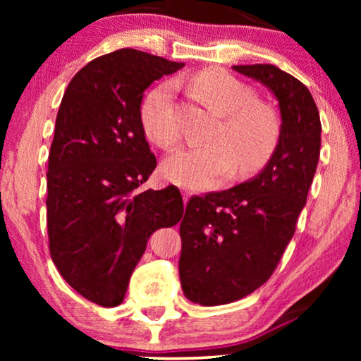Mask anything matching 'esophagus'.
I'll list each match as a JSON object with an SVG mask.
<instances>
[{
	"instance_id": "esophagus-1",
	"label": "esophagus",
	"mask_w": 361,
	"mask_h": 361,
	"mask_svg": "<svg viewBox=\"0 0 361 361\" xmlns=\"http://www.w3.org/2000/svg\"><path fill=\"white\" fill-rule=\"evenodd\" d=\"M190 197H192V192L190 190L182 189V199H184V204H187V202H189Z\"/></svg>"
}]
</instances>
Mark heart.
I'll return each instance as SVG.
<instances>
[{"label": "heart", "instance_id": "1", "mask_svg": "<svg viewBox=\"0 0 361 361\" xmlns=\"http://www.w3.org/2000/svg\"><path fill=\"white\" fill-rule=\"evenodd\" d=\"M195 85L212 110L225 116L210 145L176 151L162 164L167 179L190 189H212L233 172H253L263 167L278 146L279 125L273 111L256 105L251 88L224 72L207 71ZM174 83L164 82L147 93L141 105L146 135L166 149L180 140L174 106Z\"/></svg>", "mask_w": 361, "mask_h": 361}]
</instances>
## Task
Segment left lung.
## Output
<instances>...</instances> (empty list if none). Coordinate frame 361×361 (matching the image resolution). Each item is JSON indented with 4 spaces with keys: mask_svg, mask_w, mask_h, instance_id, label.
<instances>
[{
    "mask_svg": "<svg viewBox=\"0 0 361 361\" xmlns=\"http://www.w3.org/2000/svg\"><path fill=\"white\" fill-rule=\"evenodd\" d=\"M231 68L273 93L281 130L258 174L185 207L179 276L185 298L200 305L235 302L269 279L293 238L320 154L319 110L304 83L271 63Z\"/></svg>",
    "mask_w": 361,
    "mask_h": 361,
    "instance_id": "8db88e82",
    "label": "left lung"
}]
</instances>
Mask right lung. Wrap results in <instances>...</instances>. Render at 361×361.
I'll list each match as a JSON object with an SVG mask.
<instances>
[{
  "label": "right lung",
  "instance_id": "right-lung-1",
  "mask_svg": "<svg viewBox=\"0 0 361 361\" xmlns=\"http://www.w3.org/2000/svg\"><path fill=\"white\" fill-rule=\"evenodd\" d=\"M182 67L120 49L87 63L62 97L49 152V248L62 278L102 307L123 302L149 236L184 214L174 185L137 190L156 169L145 90Z\"/></svg>",
  "mask_w": 361,
  "mask_h": 361
}]
</instances>
